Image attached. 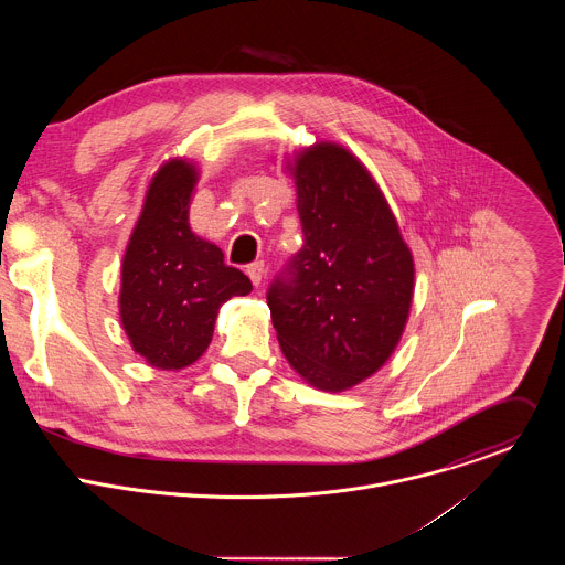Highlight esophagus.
Segmentation results:
<instances>
[{
  "label": "esophagus",
  "instance_id": "obj_1",
  "mask_svg": "<svg viewBox=\"0 0 565 565\" xmlns=\"http://www.w3.org/2000/svg\"><path fill=\"white\" fill-rule=\"evenodd\" d=\"M246 273H248V277H250V281H253L255 286H262L264 275H266V264H264V262H255V264L248 266Z\"/></svg>",
  "mask_w": 565,
  "mask_h": 565
}]
</instances>
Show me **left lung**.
<instances>
[{
  "instance_id": "1",
  "label": "left lung",
  "mask_w": 565,
  "mask_h": 565,
  "mask_svg": "<svg viewBox=\"0 0 565 565\" xmlns=\"http://www.w3.org/2000/svg\"><path fill=\"white\" fill-rule=\"evenodd\" d=\"M303 246L268 290L288 364L315 388L347 391L395 351L414 299V257L375 179L338 142L288 160Z\"/></svg>"
}]
</instances>
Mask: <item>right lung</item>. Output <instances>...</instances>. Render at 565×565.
<instances>
[{
  "label": "right lung",
  "instance_id": "1",
  "mask_svg": "<svg viewBox=\"0 0 565 565\" xmlns=\"http://www.w3.org/2000/svg\"><path fill=\"white\" fill-rule=\"evenodd\" d=\"M199 183L192 160L170 158L153 174L120 268V321L149 366L179 371L212 342L221 303L248 295L250 279L190 227Z\"/></svg>",
  "mask_w": 565,
  "mask_h": 565
}]
</instances>
